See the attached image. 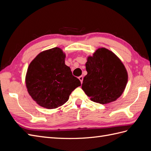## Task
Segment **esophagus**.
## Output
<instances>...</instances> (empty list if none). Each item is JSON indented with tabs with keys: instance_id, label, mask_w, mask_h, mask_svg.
<instances>
[{
	"instance_id": "esophagus-1",
	"label": "esophagus",
	"mask_w": 151,
	"mask_h": 151,
	"mask_svg": "<svg viewBox=\"0 0 151 151\" xmlns=\"http://www.w3.org/2000/svg\"><path fill=\"white\" fill-rule=\"evenodd\" d=\"M79 79L80 80L81 83H83V76H79Z\"/></svg>"
}]
</instances>
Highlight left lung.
<instances>
[{"instance_id": "1", "label": "left lung", "mask_w": 151, "mask_h": 151, "mask_svg": "<svg viewBox=\"0 0 151 151\" xmlns=\"http://www.w3.org/2000/svg\"><path fill=\"white\" fill-rule=\"evenodd\" d=\"M82 89L91 101L107 104L119 98L128 81V74L123 63L109 50L98 49L86 63Z\"/></svg>"}]
</instances>
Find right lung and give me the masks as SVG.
Instances as JSON below:
<instances>
[{
    "mask_svg": "<svg viewBox=\"0 0 151 151\" xmlns=\"http://www.w3.org/2000/svg\"><path fill=\"white\" fill-rule=\"evenodd\" d=\"M65 55L59 48L39 53L28 67L26 84L28 93L40 106L53 109L65 103L81 85L65 64Z\"/></svg>",
    "mask_w": 151,
    "mask_h": 151,
    "instance_id": "1",
    "label": "right lung"
}]
</instances>
